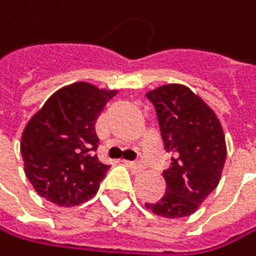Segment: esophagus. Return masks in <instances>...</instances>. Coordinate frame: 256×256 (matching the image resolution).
I'll use <instances>...</instances> for the list:
<instances>
[{
	"label": "esophagus",
	"mask_w": 256,
	"mask_h": 256,
	"mask_svg": "<svg viewBox=\"0 0 256 256\" xmlns=\"http://www.w3.org/2000/svg\"><path fill=\"white\" fill-rule=\"evenodd\" d=\"M126 165L132 170V172H134V174H140V172H142V170H144V166H142V165L135 164V162H126Z\"/></svg>",
	"instance_id": "34e87169"
}]
</instances>
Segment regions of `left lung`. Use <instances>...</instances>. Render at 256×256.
Returning <instances> with one entry per match:
<instances>
[{"label":"left lung","instance_id":"obj_1","mask_svg":"<svg viewBox=\"0 0 256 256\" xmlns=\"http://www.w3.org/2000/svg\"><path fill=\"white\" fill-rule=\"evenodd\" d=\"M154 104L171 166L164 172L166 192L146 207L154 214L178 219L194 214L220 182L226 142L214 110L190 88L166 84L147 92Z\"/></svg>","mask_w":256,"mask_h":256}]
</instances>
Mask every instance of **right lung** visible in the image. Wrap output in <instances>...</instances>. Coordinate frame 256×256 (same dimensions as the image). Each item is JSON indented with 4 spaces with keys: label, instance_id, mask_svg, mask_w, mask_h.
Listing matches in <instances>:
<instances>
[{
    "label": "right lung",
    "instance_id": "1",
    "mask_svg": "<svg viewBox=\"0 0 256 256\" xmlns=\"http://www.w3.org/2000/svg\"><path fill=\"white\" fill-rule=\"evenodd\" d=\"M116 92L74 82L55 91L28 120L20 138L24 171L42 198L73 207L97 194L109 165L94 154V124Z\"/></svg>",
    "mask_w": 256,
    "mask_h": 256
}]
</instances>
